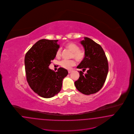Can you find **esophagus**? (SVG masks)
<instances>
[{
    "mask_svg": "<svg viewBox=\"0 0 134 134\" xmlns=\"http://www.w3.org/2000/svg\"><path fill=\"white\" fill-rule=\"evenodd\" d=\"M71 72H72V71H71V70H69V71H68V73L70 74V73H71Z\"/></svg>",
    "mask_w": 134,
    "mask_h": 134,
    "instance_id": "1",
    "label": "esophagus"
}]
</instances>
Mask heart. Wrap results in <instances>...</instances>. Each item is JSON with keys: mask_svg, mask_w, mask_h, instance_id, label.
<instances>
[{"mask_svg": "<svg viewBox=\"0 0 134 134\" xmlns=\"http://www.w3.org/2000/svg\"><path fill=\"white\" fill-rule=\"evenodd\" d=\"M66 48L69 49L72 52L71 55L72 58H75L78 62L82 61L85 57V51L80 49V47L78 45L74 43H69L66 45ZM61 49L59 48L57 50L56 53V57L58 58L61 57ZM60 65L61 67L65 69L69 70L73 66L76 65V61L74 59L70 60H63L60 61Z\"/></svg>", "mask_w": 134, "mask_h": 134, "instance_id": "b5f03b06", "label": "heart"}]
</instances>
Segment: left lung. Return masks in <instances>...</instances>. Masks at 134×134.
Listing matches in <instances>:
<instances>
[{
  "instance_id": "1",
  "label": "left lung",
  "mask_w": 134,
  "mask_h": 134,
  "mask_svg": "<svg viewBox=\"0 0 134 134\" xmlns=\"http://www.w3.org/2000/svg\"><path fill=\"white\" fill-rule=\"evenodd\" d=\"M81 43L85 51V59L77 66V69H87L83 74L80 71V77L75 82L76 88L82 93L90 95L98 92L104 85L109 71L107 58L101 46L88 37Z\"/></svg>"
}]
</instances>
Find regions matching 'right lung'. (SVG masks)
<instances>
[{
	"label": "right lung",
	"instance_id": "1",
	"mask_svg": "<svg viewBox=\"0 0 134 134\" xmlns=\"http://www.w3.org/2000/svg\"><path fill=\"white\" fill-rule=\"evenodd\" d=\"M58 40L41 39L29 49L24 57L27 81L33 90L42 97H53L61 90L62 81L68 72L59 68L55 72L49 69L56 57Z\"/></svg>",
	"mask_w": 134,
	"mask_h": 134
}]
</instances>
